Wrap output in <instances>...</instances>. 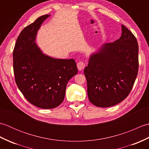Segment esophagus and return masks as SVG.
I'll use <instances>...</instances> for the list:
<instances>
[{"mask_svg":"<svg viewBox=\"0 0 149 149\" xmlns=\"http://www.w3.org/2000/svg\"><path fill=\"white\" fill-rule=\"evenodd\" d=\"M77 68L79 70H83L84 68L85 63L83 61H80L79 62L77 63Z\"/></svg>","mask_w":149,"mask_h":149,"instance_id":"obj_1","label":"esophagus"}]
</instances>
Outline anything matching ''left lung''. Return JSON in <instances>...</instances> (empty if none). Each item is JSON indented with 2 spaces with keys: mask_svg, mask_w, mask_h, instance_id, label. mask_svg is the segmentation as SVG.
Returning <instances> with one entry per match:
<instances>
[{
  "mask_svg": "<svg viewBox=\"0 0 149 149\" xmlns=\"http://www.w3.org/2000/svg\"><path fill=\"white\" fill-rule=\"evenodd\" d=\"M118 40L104 44L91 55L84 70L88 99L95 106H115L127 97L138 72V44L134 35L122 25Z\"/></svg>",
  "mask_w": 149,
  "mask_h": 149,
  "instance_id": "1",
  "label": "left lung"
}]
</instances>
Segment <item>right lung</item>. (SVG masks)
I'll list each match as a JSON object with an SVG mask.
<instances>
[{
  "label": "right lung",
  "mask_w": 149,
  "mask_h": 149,
  "mask_svg": "<svg viewBox=\"0 0 149 149\" xmlns=\"http://www.w3.org/2000/svg\"><path fill=\"white\" fill-rule=\"evenodd\" d=\"M49 16H41L25 27L13 52L16 84L31 104L42 109L55 108L63 102L66 84L78 72L74 59L45 56L34 42L41 24Z\"/></svg>",
  "instance_id": "1"
}]
</instances>
